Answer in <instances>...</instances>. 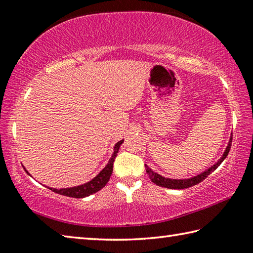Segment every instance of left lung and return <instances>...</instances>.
Here are the masks:
<instances>
[{
	"label": "left lung",
	"mask_w": 253,
	"mask_h": 253,
	"mask_svg": "<svg viewBox=\"0 0 253 253\" xmlns=\"http://www.w3.org/2000/svg\"><path fill=\"white\" fill-rule=\"evenodd\" d=\"M231 144H232V137L230 138V142L228 147H226L225 152L223 154V156L221 157V160L215 163L213 166H211L209 169L205 170L202 174L200 175H196L194 177H191V178H187V179H172V178H166L164 176H161L160 174H157L154 172L153 169H151L148 168L147 165H145V169H146V172L148 174L149 178H151V181L156 184L158 186H162V187H166V188H175V190H183V188H187V187H191V186H194L196 184H199L203 181V179L207 178L210 174H211L213 170H215L217 169V166H219L222 162L224 161V158L228 156V154L230 152V148H231Z\"/></svg>",
	"instance_id": "1"
}]
</instances>
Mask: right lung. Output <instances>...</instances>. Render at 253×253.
I'll return each mask as SVG.
<instances>
[{
    "label": "right lung",
    "mask_w": 253,
    "mask_h": 253,
    "mask_svg": "<svg viewBox=\"0 0 253 253\" xmlns=\"http://www.w3.org/2000/svg\"><path fill=\"white\" fill-rule=\"evenodd\" d=\"M123 142L124 140H121V142H118L116 145H115L114 154L109 160L108 164H107L106 168L102 169L95 178H92L90 182L84 183V184H83V185H79V186L60 188V190H57V188H52V187H49V188L51 191L55 192V193H58V194L69 196V198H76V199L85 198V196H89L93 193H96V192H98V191H100L101 188L104 187L109 181L110 175H111V173H113L115 158H116V156H117L118 149H119V147H121ZM25 172L28 173V170L25 169Z\"/></svg>",
    "instance_id": "right-lung-1"
}]
</instances>
